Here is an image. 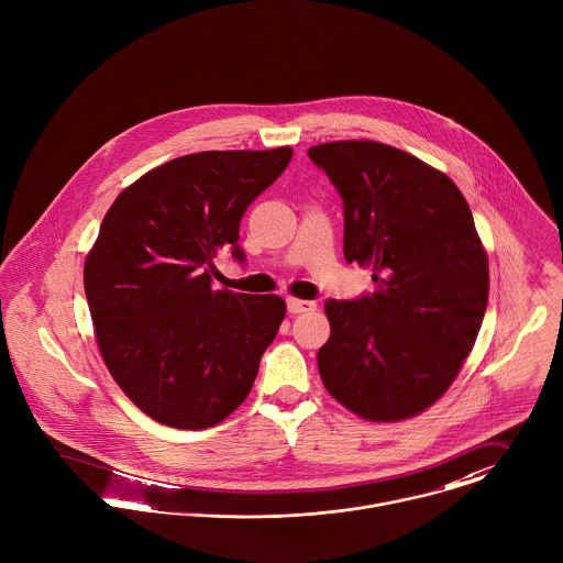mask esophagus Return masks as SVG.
I'll return each mask as SVG.
<instances>
[{
  "instance_id": "1",
  "label": "esophagus",
  "mask_w": 563,
  "mask_h": 563,
  "mask_svg": "<svg viewBox=\"0 0 563 563\" xmlns=\"http://www.w3.org/2000/svg\"><path fill=\"white\" fill-rule=\"evenodd\" d=\"M317 309L312 300H298V298H287V311L298 314V312H311Z\"/></svg>"
}]
</instances>
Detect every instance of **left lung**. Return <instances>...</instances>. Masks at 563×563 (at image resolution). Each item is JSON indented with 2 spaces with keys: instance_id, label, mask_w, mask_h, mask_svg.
Listing matches in <instances>:
<instances>
[{
  "instance_id": "8db88e82",
  "label": "left lung",
  "mask_w": 563,
  "mask_h": 563,
  "mask_svg": "<svg viewBox=\"0 0 563 563\" xmlns=\"http://www.w3.org/2000/svg\"><path fill=\"white\" fill-rule=\"evenodd\" d=\"M343 200V254L375 289L325 300L317 352L328 393L369 421L432 406L471 354L488 305V256L457 186L395 146L347 140L309 148Z\"/></svg>"
}]
</instances>
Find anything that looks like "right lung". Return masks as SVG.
<instances>
[{
    "instance_id": "1",
    "label": "right lung",
    "mask_w": 563,
    "mask_h": 563,
    "mask_svg": "<svg viewBox=\"0 0 563 563\" xmlns=\"http://www.w3.org/2000/svg\"><path fill=\"white\" fill-rule=\"evenodd\" d=\"M294 151H202L123 189L84 265L101 356L157 423L205 430L251 393L285 317L278 296L213 291V258L240 263V222Z\"/></svg>"
}]
</instances>
